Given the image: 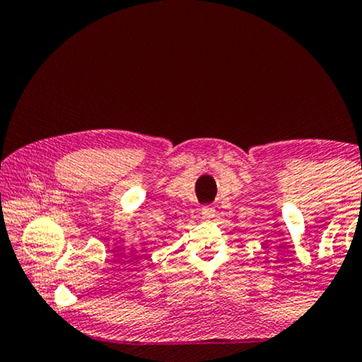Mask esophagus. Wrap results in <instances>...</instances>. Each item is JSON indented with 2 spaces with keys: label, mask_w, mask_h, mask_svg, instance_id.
Returning <instances> with one entry per match:
<instances>
[{
  "label": "esophagus",
  "mask_w": 362,
  "mask_h": 362,
  "mask_svg": "<svg viewBox=\"0 0 362 362\" xmlns=\"http://www.w3.org/2000/svg\"><path fill=\"white\" fill-rule=\"evenodd\" d=\"M214 214H216L214 208H211V206L202 208V218L203 219H211V218H214Z\"/></svg>",
  "instance_id": "obj_1"
}]
</instances>
